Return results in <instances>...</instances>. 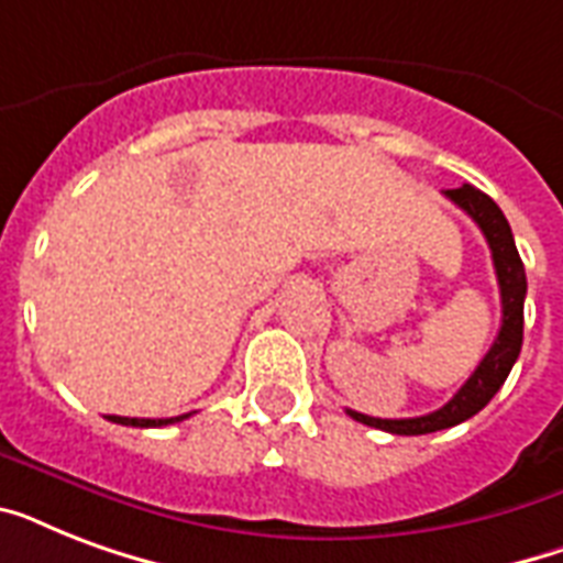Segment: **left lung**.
<instances>
[{"instance_id":"1","label":"left lung","mask_w":563,"mask_h":563,"mask_svg":"<svg viewBox=\"0 0 563 563\" xmlns=\"http://www.w3.org/2000/svg\"><path fill=\"white\" fill-rule=\"evenodd\" d=\"M446 198L462 207L471 216L479 230L488 239L490 260H494V272H497L499 298H503V324L499 333L490 344V351L485 353V360L476 365L471 379L453 394V400L444 402L441 409L420 415V418H371L362 411L347 409L353 420H360L365 427L383 429L391 435H427V432H438V429H450L462 420L473 418L476 411H482L490 402V397L499 391V385L506 383V376L515 368L520 347H523V300H526V272L523 260L517 254L515 236L508 228L506 216L499 210L494 198L479 192L471 184H464L459 189H446Z\"/></svg>"}]
</instances>
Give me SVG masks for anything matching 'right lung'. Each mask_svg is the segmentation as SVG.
<instances>
[{"label":"right lung","instance_id":"right-lung-1","mask_svg":"<svg viewBox=\"0 0 563 563\" xmlns=\"http://www.w3.org/2000/svg\"><path fill=\"white\" fill-rule=\"evenodd\" d=\"M189 415H178V418H119V415H110L108 420L113 423H122V427H140V429H148V427H166V423H178V420H187Z\"/></svg>","mask_w":563,"mask_h":563}]
</instances>
